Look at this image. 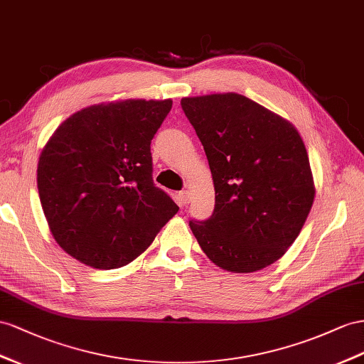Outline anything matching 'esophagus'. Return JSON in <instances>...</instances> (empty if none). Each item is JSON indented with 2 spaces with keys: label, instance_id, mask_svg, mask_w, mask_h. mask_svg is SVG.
<instances>
[{
  "label": "esophagus",
  "instance_id": "34e87169",
  "mask_svg": "<svg viewBox=\"0 0 364 364\" xmlns=\"http://www.w3.org/2000/svg\"><path fill=\"white\" fill-rule=\"evenodd\" d=\"M178 200H180V204H188L191 201V193L188 191H181L178 193Z\"/></svg>",
  "mask_w": 364,
  "mask_h": 364
}]
</instances>
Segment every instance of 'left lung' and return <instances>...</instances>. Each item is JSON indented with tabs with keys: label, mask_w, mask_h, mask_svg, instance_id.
Here are the masks:
<instances>
[{
	"label": "left lung",
	"mask_w": 364,
	"mask_h": 364,
	"mask_svg": "<svg viewBox=\"0 0 364 364\" xmlns=\"http://www.w3.org/2000/svg\"><path fill=\"white\" fill-rule=\"evenodd\" d=\"M206 152L215 208L189 221L203 252L234 274L282 258L309 215L315 186L306 146L292 123L240 93L181 100Z\"/></svg>",
	"instance_id": "left-lung-1"
}]
</instances>
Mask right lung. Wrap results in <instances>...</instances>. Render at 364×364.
<instances>
[{
  "label": "right lung",
  "mask_w": 364,
  "mask_h": 364,
  "mask_svg": "<svg viewBox=\"0 0 364 364\" xmlns=\"http://www.w3.org/2000/svg\"><path fill=\"white\" fill-rule=\"evenodd\" d=\"M172 100L81 109L55 130L36 183L55 241L95 269L126 266L152 245L178 206L152 180L151 141Z\"/></svg>",
  "instance_id": "add662e5"
}]
</instances>
